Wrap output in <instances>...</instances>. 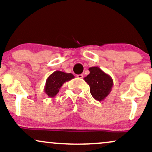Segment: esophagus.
<instances>
[{"instance_id":"1","label":"esophagus","mask_w":152,"mask_h":152,"mask_svg":"<svg viewBox=\"0 0 152 152\" xmlns=\"http://www.w3.org/2000/svg\"><path fill=\"white\" fill-rule=\"evenodd\" d=\"M83 77V74H78L77 75V78H82Z\"/></svg>"}]
</instances>
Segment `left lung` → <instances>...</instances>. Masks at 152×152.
Here are the masks:
<instances>
[{
  "label": "left lung",
  "mask_w": 152,
  "mask_h": 152,
  "mask_svg": "<svg viewBox=\"0 0 152 152\" xmlns=\"http://www.w3.org/2000/svg\"><path fill=\"white\" fill-rule=\"evenodd\" d=\"M88 71L90 74L83 79L89 85L90 93L94 99L102 102L112 90L114 86L112 78L97 66L90 67Z\"/></svg>",
  "instance_id": "left-lung-1"
}]
</instances>
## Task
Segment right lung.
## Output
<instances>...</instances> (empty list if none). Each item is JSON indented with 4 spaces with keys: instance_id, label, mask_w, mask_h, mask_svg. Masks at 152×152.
<instances>
[{
    "instance_id": "add662e5",
    "label": "right lung",
    "mask_w": 152,
    "mask_h": 152,
    "mask_svg": "<svg viewBox=\"0 0 152 152\" xmlns=\"http://www.w3.org/2000/svg\"><path fill=\"white\" fill-rule=\"evenodd\" d=\"M74 78V76L71 73L67 74L61 71H54L46 79L44 86L45 93L48 97L53 98L58 93L59 89L65 82L70 81Z\"/></svg>"
}]
</instances>
